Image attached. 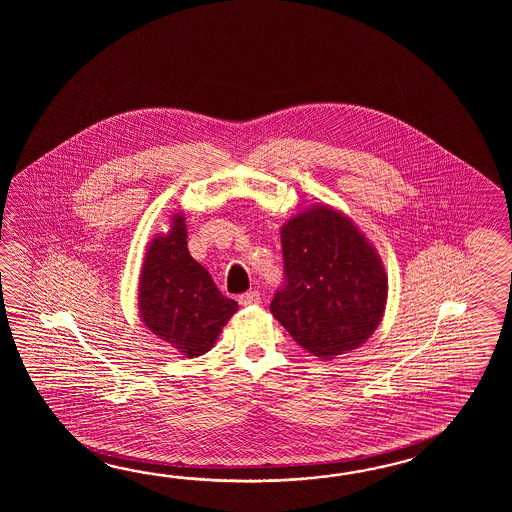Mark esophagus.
<instances>
[{"label": "esophagus", "mask_w": 512, "mask_h": 512, "mask_svg": "<svg viewBox=\"0 0 512 512\" xmlns=\"http://www.w3.org/2000/svg\"><path fill=\"white\" fill-rule=\"evenodd\" d=\"M261 296L258 291H247V293L240 294L241 305H256L260 304Z\"/></svg>", "instance_id": "1"}]
</instances>
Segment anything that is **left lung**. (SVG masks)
Instances as JSON below:
<instances>
[{"label":"left lung","instance_id":"obj_1","mask_svg":"<svg viewBox=\"0 0 512 512\" xmlns=\"http://www.w3.org/2000/svg\"><path fill=\"white\" fill-rule=\"evenodd\" d=\"M282 256L271 313L294 342L324 360L364 344L381 322L388 278L357 227L311 208L283 225Z\"/></svg>","mask_w":512,"mask_h":512}]
</instances>
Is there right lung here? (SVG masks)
Masks as SVG:
<instances>
[{
	"mask_svg": "<svg viewBox=\"0 0 512 512\" xmlns=\"http://www.w3.org/2000/svg\"><path fill=\"white\" fill-rule=\"evenodd\" d=\"M139 305L146 327L186 357L214 346L221 327L238 304L219 293L216 283L186 247L183 216L172 230L150 243L142 265Z\"/></svg>",
	"mask_w": 512,
	"mask_h": 512,
	"instance_id": "obj_1",
	"label": "right lung"
}]
</instances>
